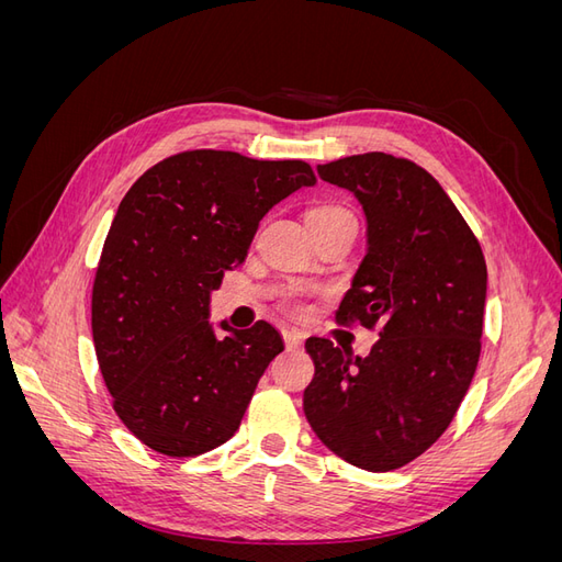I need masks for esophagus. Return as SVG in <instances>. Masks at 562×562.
Segmentation results:
<instances>
[{
  "mask_svg": "<svg viewBox=\"0 0 562 562\" xmlns=\"http://www.w3.org/2000/svg\"><path fill=\"white\" fill-rule=\"evenodd\" d=\"M283 342L288 349H300L304 342V333L295 330V328H285L283 330Z\"/></svg>",
  "mask_w": 562,
  "mask_h": 562,
  "instance_id": "esophagus-1",
  "label": "esophagus"
}]
</instances>
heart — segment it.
<instances>
[{
  "instance_id": "obj_1",
  "label": "heart",
  "mask_w": 562,
  "mask_h": 562,
  "mask_svg": "<svg viewBox=\"0 0 562 562\" xmlns=\"http://www.w3.org/2000/svg\"><path fill=\"white\" fill-rule=\"evenodd\" d=\"M337 213H347L345 209L333 206V203H326V206H316L307 213V217H326V215H337Z\"/></svg>"
}]
</instances>
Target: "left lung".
<instances>
[{
	"instance_id": "left-lung-1",
	"label": "left lung",
	"mask_w": 562,
	"mask_h": 562,
	"mask_svg": "<svg viewBox=\"0 0 562 562\" xmlns=\"http://www.w3.org/2000/svg\"><path fill=\"white\" fill-rule=\"evenodd\" d=\"M318 176L353 192L368 252L337 323L380 328L368 356L310 337L314 380L304 415L345 462L391 471L440 438L481 356L487 267L479 239L422 166L368 151L323 164Z\"/></svg>"
}]
</instances>
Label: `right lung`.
Listing matches in <instances>:
<instances>
[{"label": "right lung", "instance_id": "obj_1", "mask_svg": "<svg viewBox=\"0 0 562 562\" xmlns=\"http://www.w3.org/2000/svg\"><path fill=\"white\" fill-rule=\"evenodd\" d=\"M316 176L304 161L190 149L155 164L119 203L95 269L91 328L112 407L168 457H196L239 429L283 351L274 326L209 323L211 291L246 262L260 220Z\"/></svg>", "mask_w": 562, "mask_h": 562}]
</instances>
